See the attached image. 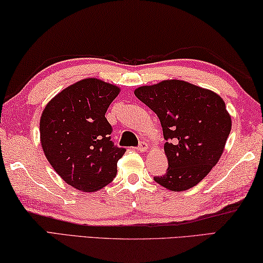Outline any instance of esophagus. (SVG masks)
Instances as JSON below:
<instances>
[{"label": "esophagus", "mask_w": 263, "mask_h": 263, "mask_svg": "<svg viewBox=\"0 0 263 263\" xmlns=\"http://www.w3.org/2000/svg\"><path fill=\"white\" fill-rule=\"evenodd\" d=\"M148 149H149V145L148 143H145V142H143V143H141L139 145V150L141 153H145V151H148Z\"/></svg>", "instance_id": "34e87169"}]
</instances>
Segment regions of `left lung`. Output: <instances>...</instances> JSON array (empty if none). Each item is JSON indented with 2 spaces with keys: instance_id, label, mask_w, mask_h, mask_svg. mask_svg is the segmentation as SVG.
<instances>
[{
  "instance_id": "obj_1",
  "label": "left lung",
  "mask_w": 263,
  "mask_h": 263,
  "mask_svg": "<svg viewBox=\"0 0 263 263\" xmlns=\"http://www.w3.org/2000/svg\"><path fill=\"white\" fill-rule=\"evenodd\" d=\"M134 93L157 114L166 140L168 167L154 180L173 192L196 186L218 163L231 132L222 97L181 80L140 86Z\"/></svg>"
}]
</instances>
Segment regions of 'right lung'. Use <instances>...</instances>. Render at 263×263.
<instances>
[{"label": "right lung", "mask_w": 263, "mask_h": 263, "mask_svg": "<svg viewBox=\"0 0 263 263\" xmlns=\"http://www.w3.org/2000/svg\"><path fill=\"white\" fill-rule=\"evenodd\" d=\"M120 87L99 78H84L49 100L40 118V142L46 158L68 185L92 193L107 186L126 149L110 141L105 118Z\"/></svg>", "instance_id": "right-lung-1"}]
</instances>
